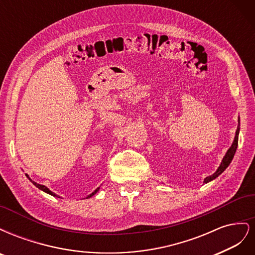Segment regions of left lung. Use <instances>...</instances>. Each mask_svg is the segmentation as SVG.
<instances>
[{
  "label": "left lung",
  "mask_w": 255,
  "mask_h": 255,
  "mask_svg": "<svg viewBox=\"0 0 255 255\" xmlns=\"http://www.w3.org/2000/svg\"><path fill=\"white\" fill-rule=\"evenodd\" d=\"M239 122H241V119H239V117H238V127H237L236 132H235V137H234V140L232 142V145L230 146L229 150L226 153V155L223 156V158L221 160V164L218 167L217 170H216V172L213 173L210 176H206L205 177V179H204V183L205 184L213 181V180H215L216 177H218L229 167V165L231 164V161H232V159L234 157V154H235L236 149H237V145H238V135H239V129H241V123H239Z\"/></svg>",
  "instance_id": "1"
}]
</instances>
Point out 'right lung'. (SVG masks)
<instances>
[{"label":"right lung","instance_id":"1","mask_svg":"<svg viewBox=\"0 0 255 255\" xmlns=\"http://www.w3.org/2000/svg\"><path fill=\"white\" fill-rule=\"evenodd\" d=\"M25 175L27 176V179H28L30 182H32V183L35 185V186H36L37 188H39L40 190H42V191H44V192H47V194H49V195H51V196H53V197H57V196H56V194H54L53 191H51V190H50L48 187H45L44 185H40V184H38V183L34 182V181H33L32 179H30V177L28 176V174H25ZM99 189H100V187H98V188H97V189H96L94 192H92V194H90V195H89V196H88L86 199H88V198H91L92 196H95V195L97 194V192L99 191Z\"/></svg>","mask_w":255,"mask_h":255}]
</instances>
